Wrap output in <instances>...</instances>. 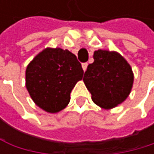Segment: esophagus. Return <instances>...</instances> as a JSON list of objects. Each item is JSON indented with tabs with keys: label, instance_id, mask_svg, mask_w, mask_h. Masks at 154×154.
<instances>
[{
	"label": "esophagus",
	"instance_id": "1",
	"mask_svg": "<svg viewBox=\"0 0 154 154\" xmlns=\"http://www.w3.org/2000/svg\"><path fill=\"white\" fill-rule=\"evenodd\" d=\"M87 67H88V63H82V68H83L84 72L87 70Z\"/></svg>",
	"mask_w": 154,
	"mask_h": 154
}]
</instances>
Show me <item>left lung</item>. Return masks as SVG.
<instances>
[{
	"instance_id": "1",
	"label": "left lung",
	"mask_w": 154,
	"mask_h": 154,
	"mask_svg": "<svg viewBox=\"0 0 154 154\" xmlns=\"http://www.w3.org/2000/svg\"><path fill=\"white\" fill-rule=\"evenodd\" d=\"M93 59L94 62L88 66L83 81L95 104L105 110L113 109L130 94L134 82L132 68L115 51H95Z\"/></svg>"
}]
</instances>
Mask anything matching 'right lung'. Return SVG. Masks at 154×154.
Segmentation results:
<instances>
[{"mask_svg": "<svg viewBox=\"0 0 154 154\" xmlns=\"http://www.w3.org/2000/svg\"><path fill=\"white\" fill-rule=\"evenodd\" d=\"M84 71L76 56L68 50L46 48L26 69V87L37 106L56 114L70 102V93Z\"/></svg>", "mask_w": 154, "mask_h": 154, "instance_id": "add662e5", "label": "right lung"}]
</instances>
